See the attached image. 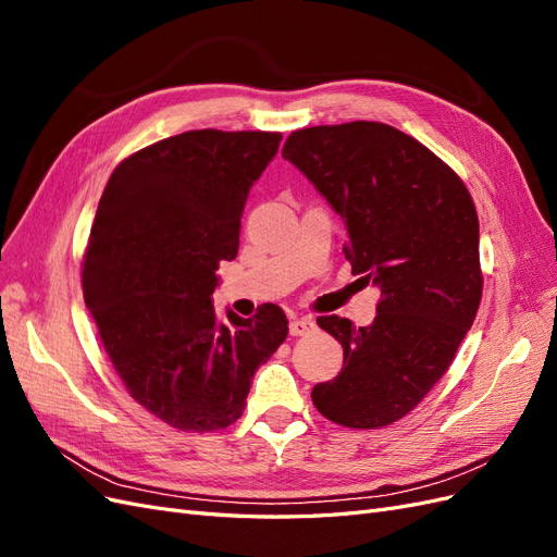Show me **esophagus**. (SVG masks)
<instances>
[{
	"mask_svg": "<svg viewBox=\"0 0 557 557\" xmlns=\"http://www.w3.org/2000/svg\"><path fill=\"white\" fill-rule=\"evenodd\" d=\"M315 332V320L313 318H293L290 320V334L293 336H307Z\"/></svg>",
	"mask_w": 557,
	"mask_h": 557,
	"instance_id": "esophagus-1",
	"label": "esophagus"
}]
</instances>
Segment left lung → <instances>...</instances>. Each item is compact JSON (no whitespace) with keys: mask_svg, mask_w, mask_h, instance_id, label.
<instances>
[{"mask_svg":"<svg viewBox=\"0 0 557 557\" xmlns=\"http://www.w3.org/2000/svg\"><path fill=\"white\" fill-rule=\"evenodd\" d=\"M283 158L342 215L352 274L381 290L369 327L318 318L342 344L344 367L313 385L311 399L336 425H391L446 374L476 318L483 274L474 199L442 158L385 123L297 129Z\"/></svg>","mask_w":557,"mask_h":557,"instance_id":"8db88e82","label":"left lung"}]
</instances>
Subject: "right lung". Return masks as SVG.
Segmentation results:
<instances>
[{"label":"right lung","instance_id":"add662e5","mask_svg":"<svg viewBox=\"0 0 557 557\" xmlns=\"http://www.w3.org/2000/svg\"><path fill=\"white\" fill-rule=\"evenodd\" d=\"M281 132L190 129L115 166L83 256V297L134 401L183 432L223 430L246 409L256 369L288 336V318H256L211 295L221 260L239 250L250 185Z\"/></svg>","mask_w":557,"mask_h":557}]
</instances>
